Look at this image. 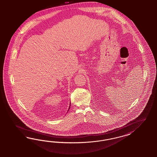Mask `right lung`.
<instances>
[{
	"instance_id": "right-lung-1",
	"label": "right lung",
	"mask_w": 157,
	"mask_h": 157,
	"mask_svg": "<svg viewBox=\"0 0 157 157\" xmlns=\"http://www.w3.org/2000/svg\"><path fill=\"white\" fill-rule=\"evenodd\" d=\"M70 104H71V102H70ZM70 108H69V109H70ZM69 110V109H68Z\"/></svg>"
}]
</instances>
